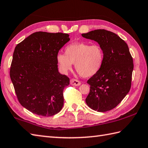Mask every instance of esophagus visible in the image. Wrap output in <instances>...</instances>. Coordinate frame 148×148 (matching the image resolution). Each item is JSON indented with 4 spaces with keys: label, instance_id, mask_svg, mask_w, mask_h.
<instances>
[{
    "label": "esophagus",
    "instance_id": "34e87169",
    "mask_svg": "<svg viewBox=\"0 0 148 148\" xmlns=\"http://www.w3.org/2000/svg\"><path fill=\"white\" fill-rule=\"evenodd\" d=\"M70 84H71L72 86H80L81 84V82H80L79 80H78L77 79H71L70 80Z\"/></svg>",
    "mask_w": 148,
    "mask_h": 148
}]
</instances>
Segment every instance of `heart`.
<instances>
[{
  "instance_id": "b5f03b06",
  "label": "heart",
  "mask_w": 148,
  "mask_h": 148,
  "mask_svg": "<svg viewBox=\"0 0 148 148\" xmlns=\"http://www.w3.org/2000/svg\"><path fill=\"white\" fill-rule=\"evenodd\" d=\"M56 61L62 73H67L75 62V70L81 76L91 77L98 73L103 66L104 52L97 43L75 42L66 47L65 54H57Z\"/></svg>"
}]
</instances>
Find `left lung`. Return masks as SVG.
<instances>
[{
  "instance_id": "8db88e82",
  "label": "left lung",
  "mask_w": 148,
  "mask_h": 148,
  "mask_svg": "<svg viewBox=\"0 0 148 148\" xmlns=\"http://www.w3.org/2000/svg\"><path fill=\"white\" fill-rule=\"evenodd\" d=\"M82 36L97 42L104 52L103 66L87 82L90 92L86 102L92 110L107 112L115 108L130 91L133 59L127 44L115 33L97 29Z\"/></svg>"
}]
</instances>
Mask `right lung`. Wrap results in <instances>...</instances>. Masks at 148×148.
<instances>
[{
    "label": "right lung",
    "instance_id": "1",
    "mask_svg": "<svg viewBox=\"0 0 148 148\" xmlns=\"http://www.w3.org/2000/svg\"><path fill=\"white\" fill-rule=\"evenodd\" d=\"M70 40L64 33L36 32L15 47L10 78L20 103L33 114L49 117L62 109L70 78L58 71L56 56Z\"/></svg>",
    "mask_w": 148,
    "mask_h": 148
}]
</instances>
